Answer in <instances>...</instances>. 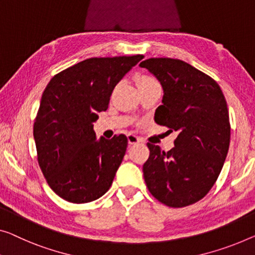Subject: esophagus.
I'll return each instance as SVG.
<instances>
[{
	"label": "esophagus",
	"instance_id": "obj_1",
	"mask_svg": "<svg viewBox=\"0 0 255 255\" xmlns=\"http://www.w3.org/2000/svg\"><path fill=\"white\" fill-rule=\"evenodd\" d=\"M127 138H128V143L129 144H136V143H139L140 142V138L138 137L137 135H135V134H128Z\"/></svg>",
	"mask_w": 255,
	"mask_h": 255
}]
</instances>
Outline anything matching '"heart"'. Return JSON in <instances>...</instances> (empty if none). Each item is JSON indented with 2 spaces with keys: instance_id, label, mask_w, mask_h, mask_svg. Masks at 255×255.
Returning a JSON list of instances; mask_svg holds the SVG:
<instances>
[{
  "instance_id": "b5f03b06",
  "label": "heart",
  "mask_w": 255,
  "mask_h": 255,
  "mask_svg": "<svg viewBox=\"0 0 255 255\" xmlns=\"http://www.w3.org/2000/svg\"><path fill=\"white\" fill-rule=\"evenodd\" d=\"M153 83H157V80L150 77V75H142V77L138 78V81H137L138 87L146 86V85H153Z\"/></svg>"
}]
</instances>
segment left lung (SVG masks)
<instances>
[{"instance_id": "left-lung-1", "label": "left lung", "mask_w": 255, "mask_h": 255, "mask_svg": "<svg viewBox=\"0 0 255 255\" xmlns=\"http://www.w3.org/2000/svg\"><path fill=\"white\" fill-rule=\"evenodd\" d=\"M160 81L162 105L154 121L177 131L168 152L147 143L143 165L146 187L169 207H185L203 199L221 173L230 144L227 102L214 79L174 58H149L139 64Z\"/></svg>"}]
</instances>
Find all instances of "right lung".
<instances>
[{"label":"right lung","instance_id":"1","mask_svg":"<svg viewBox=\"0 0 255 255\" xmlns=\"http://www.w3.org/2000/svg\"><path fill=\"white\" fill-rule=\"evenodd\" d=\"M143 55L93 57L57 73L42 94L33 135L45 181L73 204L96 200L111 187L126 153V135L96 138L117 83Z\"/></svg>","mask_w":255,"mask_h":255}]
</instances>
